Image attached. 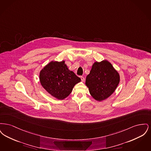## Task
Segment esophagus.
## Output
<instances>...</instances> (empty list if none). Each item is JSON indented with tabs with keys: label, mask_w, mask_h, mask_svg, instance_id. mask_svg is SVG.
<instances>
[{
	"label": "esophagus",
	"mask_w": 151,
	"mask_h": 151,
	"mask_svg": "<svg viewBox=\"0 0 151 151\" xmlns=\"http://www.w3.org/2000/svg\"><path fill=\"white\" fill-rule=\"evenodd\" d=\"M80 79H81V80L82 81H84V78L83 76H80Z\"/></svg>",
	"instance_id": "obj_1"
}]
</instances>
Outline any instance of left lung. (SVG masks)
Returning <instances> with one entry per match:
<instances>
[{"mask_svg": "<svg viewBox=\"0 0 151 151\" xmlns=\"http://www.w3.org/2000/svg\"><path fill=\"white\" fill-rule=\"evenodd\" d=\"M120 81L119 74L107 60L96 62L86 76V85L96 100L102 101L115 91Z\"/></svg>", "mask_w": 151, "mask_h": 151, "instance_id": "8db88e82", "label": "left lung"}]
</instances>
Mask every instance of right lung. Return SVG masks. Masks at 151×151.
<instances>
[{
	"label": "right lung",
	"mask_w": 151,
	"mask_h": 151,
	"mask_svg": "<svg viewBox=\"0 0 151 151\" xmlns=\"http://www.w3.org/2000/svg\"><path fill=\"white\" fill-rule=\"evenodd\" d=\"M40 81L52 96L58 100H63L71 93L73 88L81 79L69 70L62 60L51 61L45 65L40 72Z\"/></svg>",
	"instance_id": "1"
}]
</instances>
